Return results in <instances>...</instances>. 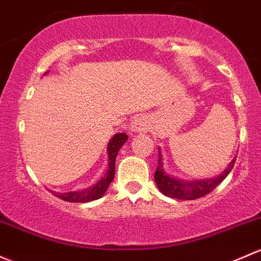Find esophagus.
Masks as SVG:
<instances>
[{"label":"esophagus","instance_id":"34e87169","mask_svg":"<svg viewBox=\"0 0 261 261\" xmlns=\"http://www.w3.org/2000/svg\"><path fill=\"white\" fill-rule=\"evenodd\" d=\"M134 131H139V133H145L149 128V121L145 117H136L133 121Z\"/></svg>","mask_w":261,"mask_h":261}]
</instances>
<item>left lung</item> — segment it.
<instances>
[{
    "mask_svg": "<svg viewBox=\"0 0 261 261\" xmlns=\"http://www.w3.org/2000/svg\"><path fill=\"white\" fill-rule=\"evenodd\" d=\"M235 164V159L230 163L227 169L225 170L220 176L215 177L213 180H201V181H180L175 180L172 177L167 176L164 172L163 164H161V153L159 152V164L158 169H156L153 179H155L156 185L160 189L161 193L164 195L172 197V199H180V200H195L199 197H202L207 194H210L219 184L223 181L225 177L229 175L231 171L232 166Z\"/></svg>",
    "mask_w": 261,
    "mask_h": 261,
    "instance_id": "1",
    "label": "left lung"
}]
</instances>
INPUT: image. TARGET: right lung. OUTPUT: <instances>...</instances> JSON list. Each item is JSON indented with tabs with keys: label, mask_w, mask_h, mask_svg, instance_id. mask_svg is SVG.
<instances>
[{
	"label": "right lung",
	"mask_w": 261,
	"mask_h": 261,
	"mask_svg": "<svg viewBox=\"0 0 261 261\" xmlns=\"http://www.w3.org/2000/svg\"><path fill=\"white\" fill-rule=\"evenodd\" d=\"M127 140V135L125 134H116L114 138L111 139V141L109 142L108 145V153H109V170L106 172L105 176L102 177L97 184L91 188L86 189L84 191H71V193H55V191H51L55 196H57L59 199L65 200V201L70 202H89L92 201V200L100 199L103 194L106 193V190L109 189L110 184L114 180L115 176V160H116L117 152H119L120 147L122 146L123 144Z\"/></svg>",
	"instance_id": "right-lung-1"
}]
</instances>
